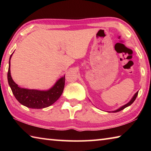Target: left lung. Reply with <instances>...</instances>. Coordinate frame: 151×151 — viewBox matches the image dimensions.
Returning <instances> with one entry per match:
<instances>
[{"label": "left lung", "mask_w": 151, "mask_h": 151, "mask_svg": "<svg viewBox=\"0 0 151 151\" xmlns=\"http://www.w3.org/2000/svg\"><path fill=\"white\" fill-rule=\"evenodd\" d=\"M138 93H139V91H137V93L134 94V96H132V98L131 99V100L129 102V103H127L126 104H124V105H123V106H121V107H120V108H119L118 109L115 110V111H112V112H119V111H122V110H123L124 109L126 108V107H127V106H129L131 105V104H132V103H133V102L135 101V99H136L137 96V95H138Z\"/></svg>", "instance_id": "obj_1"}]
</instances>
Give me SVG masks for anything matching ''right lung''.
I'll use <instances>...</instances> for the list:
<instances>
[{"instance_id":"add662e5","label":"right lung","mask_w":151,"mask_h":151,"mask_svg":"<svg viewBox=\"0 0 151 151\" xmlns=\"http://www.w3.org/2000/svg\"><path fill=\"white\" fill-rule=\"evenodd\" d=\"M13 54V53H12ZM9 58V71L7 74L9 85L12 93L19 103L28 108L44 109L55 103L62 94L65 83V75L56 82L52 87L47 91L21 88L12 80L11 75V58Z\"/></svg>"}]
</instances>
